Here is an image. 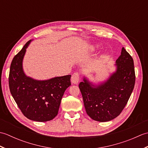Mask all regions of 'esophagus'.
Masks as SVG:
<instances>
[{
  "label": "esophagus",
  "mask_w": 148,
  "mask_h": 148,
  "mask_svg": "<svg viewBox=\"0 0 148 148\" xmlns=\"http://www.w3.org/2000/svg\"><path fill=\"white\" fill-rule=\"evenodd\" d=\"M79 80V72H76L72 75L71 82L72 84H77Z\"/></svg>",
  "instance_id": "obj_1"
}]
</instances>
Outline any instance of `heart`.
<instances>
[{"label": "heart", "instance_id": "b5f03b06", "mask_svg": "<svg viewBox=\"0 0 148 148\" xmlns=\"http://www.w3.org/2000/svg\"><path fill=\"white\" fill-rule=\"evenodd\" d=\"M90 50L92 51H95V50L97 49V46H90Z\"/></svg>", "mask_w": 148, "mask_h": 148}]
</instances>
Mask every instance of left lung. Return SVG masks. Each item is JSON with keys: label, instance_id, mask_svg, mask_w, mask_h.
Here are the masks:
<instances>
[{"label": "left lung", "instance_id": "obj_1", "mask_svg": "<svg viewBox=\"0 0 148 148\" xmlns=\"http://www.w3.org/2000/svg\"><path fill=\"white\" fill-rule=\"evenodd\" d=\"M116 71L104 83L95 86L84 77L79 88L87 114L105 122L120 114L134 90L136 74L133 58L124 48L116 61Z\"/></svg>", "mask_w": 148, "mask_h": 148}]
</instances>
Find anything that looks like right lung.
<instances>
[{
	"label": "right lung",
	"mask_w": 148,
	"mask_h": 148,
	"mask_svg": "<svg viewBox=\"0 0 148 148\" xmlns=\"http://www.w3.org/2000/svg\"><path fill=\"white\" fill-rule=\"evenodd\" d=\"M28 41L12 60L9 75L11 95L23 115L33 121H50L58 114L65 90L71 85V75L38 81L27 76L22 67Z\"/></svg>",
	"instance_id": "right-lung-1"
}]
</instances>
